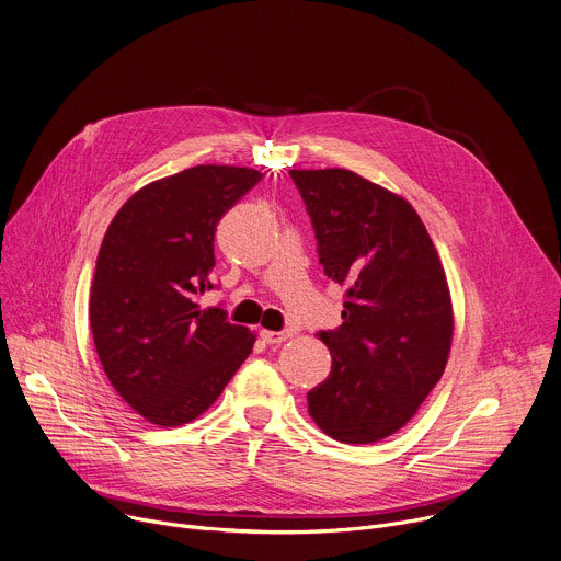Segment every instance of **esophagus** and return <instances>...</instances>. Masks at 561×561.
<instances>
[{
    "instance_id": "obj_1",
    "label": "esophagus",
    "mask_w": 561,
    "mask_h": 561,
    "mask_svg": "<svg viewBox=\"0 0 561 561\" xmlns=\"http://www.w3.org/2000/svg\"><path fill=\"white\" fill-rule=\"evenodd\" d=\"M260 335H262V340H264L266 344H282V342H286L288 337H293L288 331H262Z\"/></svg>"
}]
</instances>
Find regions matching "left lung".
I'll use <instances>...</instances> for the list:
<instances>
[{
    "instance_id": "8db88e82",
    "label": "left lung",
    "mask_w": 561,
    "mask_h": 561,
    "mask_svg": "<svg viewBox=\"0 0 561 561\" xmlns=\"http://www.w3.org/2000/svg\"><path fill=\"white\" fill-rule=\"evenodd\" d=\"M314 226L319 262L348 288L342 327L322 331L329 377L308 413L329 437L373 444L404 428L448 364L453 299L417 210L346 169L290 171Z\"/></svg>"
}]
</instances>
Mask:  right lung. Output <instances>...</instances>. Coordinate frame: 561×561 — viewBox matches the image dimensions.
Listing matches in <instances>:
<instances>
[{
    "mask_svg": "<svg viewBox=\"0 0 561 561\" xmlns=\"http://www.w3.org/2000/svg\"><path fill=\"white\" fill-rule=\"evenodd\" d=\"M264 175L244 167H193L133 193L113 217L91 286V331L102 368L124 402L154 426L197 420L255 344L213 288L219 219Z\"/></svg>",
    "mask_w": 561,
    "mask_h": 561,
    "instance_id": "obj_1",
    "label": "right lung"
}]
</instances>
